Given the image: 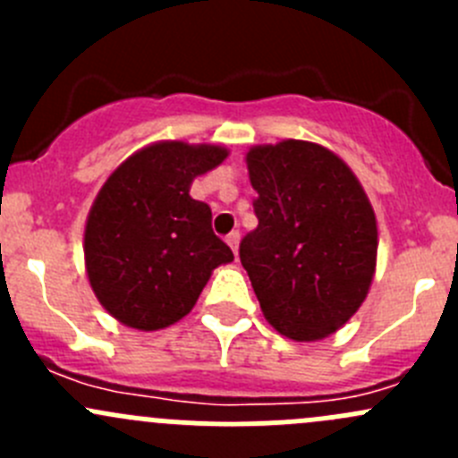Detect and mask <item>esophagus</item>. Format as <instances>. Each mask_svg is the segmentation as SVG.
<instances>
[{
    "instance_id": "esophagus-1",
    "label": "esophagus",
    "mask_w": 458,
    "mask_h": 458,
    "mask_svg": "<svg viewBox=\"0 0 458 458\" xmlns=\"http://www.w3.org/2000/svg\"><path fill=\"white\" fill-rule=\"evenodd\" d=\"M239 239H242L239 230H233V233H230V234H225V242H228V246L233 248L234 255H239Z\"/></svg>"
}]
</instances>
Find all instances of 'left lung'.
<instances>
[{
	"label": "left lung",
	"mask_w": 458,
	"mask_h": 458,
	"mask_svg": "<svg viewBox=\"0 0 458 458\" xmlns=\"http://www.w3.org/2000/svg\"><path fill=\"white\" fill-rule=\"evenodd\" d=\"M259 225L239 257L270 326L294 341L339 330L366 299L377 219L352 170L318 143L285 140L246 155Z\"/></svg>",
	"instance_id": "obj_1"
}]
</instances>
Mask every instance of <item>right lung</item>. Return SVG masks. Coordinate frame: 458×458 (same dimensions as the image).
I'll return each mask as SVG.
<instances>
[{
    "mask_svg": "<svg viewBox=\"0 0 458 458\" xmlns=\"http://www.w3.org/2000/svg\"><path fill=\"white\" fill-rule=\"evenodd\" d=\"M228 157L221 146L161 141L108 177L86 221V272L123 326L159 330L192 310L212 270L234 259L212 233V210L191 197L197 174Z\"/></svg>",
    "mask_w": 458,
    "mask_h": 458,
    "instance_id": "add662e5",
    "label": "right lung"
}]
</instances>
